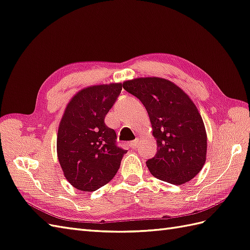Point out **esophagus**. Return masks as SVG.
<instances>
[{
    "instance_id": "esophagus-1",
    "label": "esophagus",
    "mask_w": 250,
    "mask_h": 250,
    "mask_svg": "<svg viewBox=\"0 0 250 250\" xmlns=\"http://www.w3.org/2000/svg\"><path fill=\"white\" fill-rule=\"evenodd\" d=\"M138 145H139V139L133 140V141H131V143H130V146H131L132 148L138 147Z\"/></svg>"
}]
</instances>
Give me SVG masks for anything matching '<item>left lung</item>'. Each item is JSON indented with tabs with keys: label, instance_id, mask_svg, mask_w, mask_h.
Here are the masks:
<instances>
[{
	"label": "left lung",
	"instance_id": "8db88e82",
	"mask_svg": "<svg viewBox=\"0 0 250 250\" xmlns=\"http://www.w3.org/2000/svg\"><path fill=\"white\" fill-rule=\"evenodd\" d=\"M123 88L141 101L157 139V153L146 161L156 178L179 186L202 171L207 133L195 104L179 87L159 77L136 78Z\"/></svg>",
	"mask_w": 250,
	"mask_h": 250
}]
</instances>
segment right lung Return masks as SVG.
Masks as SVG:
<instances>
[{
	"label": "right lung",
	"instance_id": "obj_1",
	"mask_svg": "<svg viewBox=\"0 0 250 250\" xmlns=\"http://www.w3.org/2000/svg\"><path fill=\"white\" fill-rule=\"evenodd\" d=\"M122 83L99 84L79 91L65 108L57 135V155L64 177L84 192L110 181L127 151L105 117L118 100Z\"/></svg>",
	"mask_w": 250,
	"mask_h": 250
}]
</instances>
